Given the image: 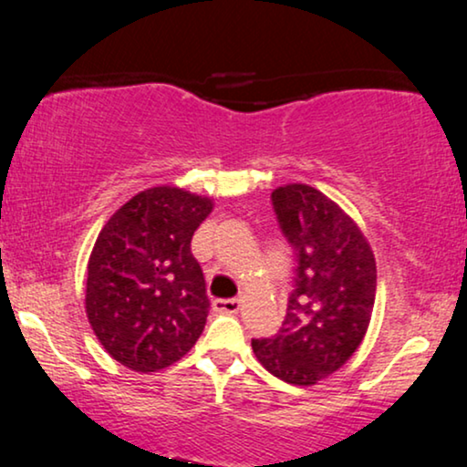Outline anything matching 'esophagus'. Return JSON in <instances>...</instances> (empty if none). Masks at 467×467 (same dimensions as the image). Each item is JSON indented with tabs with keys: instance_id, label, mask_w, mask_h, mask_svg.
<instances>
[{
	"instance_id": "1",
	"label": "esophagus",
	"mask_w": 467,
	"mask_h": 467,
	"mask_svg": "<svg viewBox=\"0 0 467 467\" xmlns=\"http://www.w3.org/2000/svg\"><path fill=\"white\" fill-rule=\"evenodd\" d=\"M240 299H214L213 302V308L214 312H219V315H235V312L240 310Z\"/></svg>"
}]
</instances>
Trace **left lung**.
<instances>
[{"label":"left lung","instance_id":"1","mask_svg":"<svg viewBox=\"0 0 467 467\" xmlns=\"http://www.w3.org/2000/svg\"><path fill=\"white\" fill-rule=\"evenodd\" d=\"M272 202L296 248L297 278L283 327L253 340V350L276 379L312 387L361 347L374 310L376 259L359 225L310 184H283Z\"/></svg>","mask_w":467,"mask_h":467}]
</instances>
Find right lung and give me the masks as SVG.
Returning <instances> with one entry per match:
<instances>
[{
    "mask_svg": "<svg viewBox=\"0 0 467 467\" xmlns=\"http://www.w3.org/2000/svg\"><path fill=\"white\" fill-rule=\"evenodd\" d=\"M213 208L206 195L159 184L101 227L87 264L85 310L120 366L157 372L195 347L210 304L191 238Z\"/></svg>",
    "mask_w": 467,
    "mask_h": 467,
    "instance_id": "right-lung-1",
    "label": "right lung"
}]
</instances>
